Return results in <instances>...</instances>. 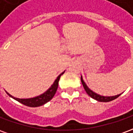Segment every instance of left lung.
<instances>
[{
  "mask_svg": "<svg viewBox=\"0 0 133 133\" xmlns=\"http://www.w3.org/2000/svg\"><path fill=\"white\" fill-rule=\"evenodd\" d=\"M81 82H82V84L84 87V89L86 91V92L88 93V95L90 96L91 98L95 99V100H98V101H100V102H110V101H112V100L116 99L117 98H118L121 94H119V95H115V96H110V97H106V96H102V95H100L95 93L93 91H92L91 90L88 88V87L87 86L86 84L85 83V82L83 80V78L81 76Z\"/></svg>",
  "mask_w": 133,
  "mask_h": 133,
  "instance_id": "obj_1",
  "label": "left lung"
}]
</instances>
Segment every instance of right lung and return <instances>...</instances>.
<instances>
[{
    "label": "right lung",
    "instance_id": "1",
    "mask_svg": "<svg viewBox=\"0 0 133 133\" xmlns=\"http://www.w3.org/2000/svg\"><path fill=\"white\" fill-rule=\"evenodd\" d=\"M64 72H63L61 74L58 75L57 79L55 80V82L53 83L51 87L47 91L41 94V95L39 96H37V97H35V98H28V99H20V98H15V97H13L12 95H10L8 92H7V94L10 97L13 98V99H15L17 101H18L19 103L23 104L25 105L28 106V107H32V108H35V107H39V106L43 105L44 104H45L46 103H48V101L51 100L53 96L55 95V92L57 91V89H58V82H59V80H60V78L61 76L63 74Z\"/></svg>",
    "mask_w": 133,
    "mask_h": 133
}]
</instances>
